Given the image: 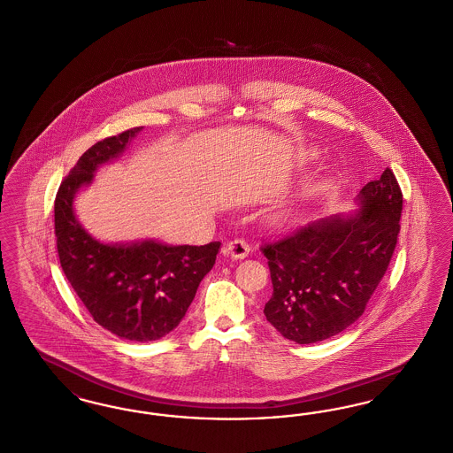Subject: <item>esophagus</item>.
<instances>
[{"instance_id":"obj_1","label":"esophagus","mask_w":453,"mask_h":453,"mask_svg":"<svg viewBox=\"0 0 453 453\" xmlns=\"http://www.w3.org/2000/svg\"><path fill=\"white\" fill-rule=\"evenodd\" d=\"M224 253L227 256H233L235 259H242L250 254V244L244 239H234L226 246Z\"/></svg>"}]
</instances>
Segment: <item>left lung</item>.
Segmentation results:
<instances>
[{
	"label": "left lung",
	"mask_w": 453,
	"mask_h": 453,
	"mask_svg": "<svg viewBox=\"0 0 453 453\" xmlns=\"http://www.w3.org/2000/svg\"><path fill=\"white\" fill-rule=\"evenodd\" d=\"M354 218H330L261 246L273 295L266 320L285 339L313 344L341 334L365 310L395 253L403 194L391 168L361 190Z\"/></svg>",
	"instance_id": "8db88e82"
}]
</instances>
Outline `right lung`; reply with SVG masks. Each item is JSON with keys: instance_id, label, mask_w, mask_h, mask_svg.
I'll use <instances>...</instances> for the list:
<instances>
[{"instance_id": "add662e5", "label": "right lung", "mask_w": 453, "mask_h": 453, "mask_svg": "<svg viewBox=\"0 0 453 453\" xmlns=\"http://www.w3.org/2000/svg\"><path fill=\"white\" fill-rule=\"evenodd\" d=\"M142 129L108 136L77 160L55 197V237L62 272L94 322L121 339L150 342L180 324L200 281L216 263L220 242L118 246L103 244L82 229L73 216L75 192L91 183L99 165L123 153Z\"/></svg>"}]
</instances>
